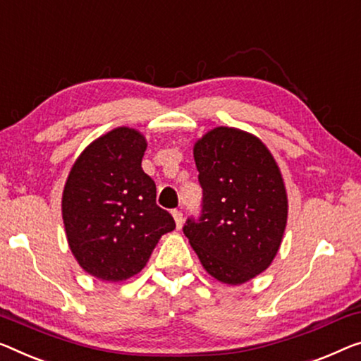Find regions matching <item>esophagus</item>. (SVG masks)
Masks as SVG:
<instances>
[{"label":"esophagus","instance_id":"esophagus-1","mask_svg":"<svg viewBox=\"0 0 361 361\" xmlns=\"http://www.w3.org/2000/svg\"><path fill=\"white\" fill-rule=\"evenodd\" d=\"M171 215H173V219H175L176 228H181V225H183V214H181V211H173V212H171Z\"/></svg>","mask_w":361,"mask_h":361}]
</instances>
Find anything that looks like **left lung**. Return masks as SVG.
<instances>
[{
  "label": "left lung",
  "mask_w": 361,
  "mask_h": 361,
  "mask_svg": "<svg viewBox=\"0 0 361 361\" xmlns=\"http://www.w3.org/2000/svg\"><path fill=\"white\" fill-rule=\"evenodd\" d=\"M192 154L202 211L186 220L183 232L214 279L248 282L281 248L288 214L281 169L259 137L236 128L211 129Z\"/></svg>",
  "instance_id": "1"
}]
</instances>
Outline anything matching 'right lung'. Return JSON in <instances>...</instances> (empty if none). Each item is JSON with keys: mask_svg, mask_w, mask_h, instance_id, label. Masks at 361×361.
Here are the masks:
<instances>
[{"mask_svg": "<svg viewBox=\"0 0 361 361\" xmlns=\"http://www.w3.org/2000/svg\"><path fill=\"white\" fill-rule=\"evenodd\" d=\"M147 141L115 128L82 150L64 185L61 212L79 266L100 281L120 282L147 264L175 220L155 202V183L141 162Z\"/></svg>", "mask_w": 361, "mask_h": 361, "instance_id": "right-lung-1", "label": "right lung"}]
</instances>
